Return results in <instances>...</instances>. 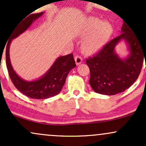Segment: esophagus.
I'll return each mask as SVG.
<instances>
[{
	"mask_svg": "<svg viewBox=\"0 0 146 146\" xmlns=\"http://www.w3.org/2000/svg\"><path fill=\"white\" fill-rule=\"evenodd\" d=\"M75 64H76L77 65H79L82 62V58L80 56H76L75 57Z\"/></svg>",
	"mask_w": 146,
	"mask_h": 146,
	"instance_id": "esophagus-1",
	"label": "esophagus"
}]
</instances>
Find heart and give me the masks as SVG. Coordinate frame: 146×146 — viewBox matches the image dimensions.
Segmentation results:
<instances>
[{"label": "heart", "mask_w": 146, "mask_h": 146, "mask_svg": "<svg viewBox=\"0 0 146 146\" xmlns=\"http://www.w3.org/2000/svg\"><path fill=\"white\" fill-rule=\"evenodd\" d=\"M93 31V34L84 42V48L88 53L98 51L113 31L112 25L106 21L101 22L98 18H89L84 34Z\"/></svg>", "instance_id": "1"}]
</instances>
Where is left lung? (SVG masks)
I'll return each instance as SVG.
<instances>
[{
    "label": "left lung",
    "mask_w": 146,
    "mask_h": 146,
    "mask_svg": "<svg viewBox=\"0 0 146 146\" xmlns=\"http://www.w3.org/2000/svg\"><path fill=\"white\" fill-rule=\"evenodd\" d=\"M122 33L110 40L93 58L86 60L90 77L89 84L96 93L114 95L125 91L138 78L144 58H146V40H140L127 23H123ZM123 39L130 54L121 58L115 46Z\"/></svg>",
    "instance_id": "1"
}]
</instances>
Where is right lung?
<instances>
[{
	"label": "right lung",
	"mask_w": 146,
	"mask_h": 146,
	"mask_svg": "<svg viewBox=\"0 0 146 146\" xmlns=\"http://www.w3.org/2000/svg\"><path fill=\"white\" fill-rule=\"evenodd\" d=\"M43 14L44 12L31 14L18 23L11 31L6 47V64L11 82L23 94L37 100L47 99L59 94L68 73L72 68L76 66L73 55L71 53L57 58L47 72L38 80L26 81L16 74L10 61V44L12 40L25 32L33 22Z\"/></svg>",
	"instance_id": "right-lung-1"
}]
</instances>
